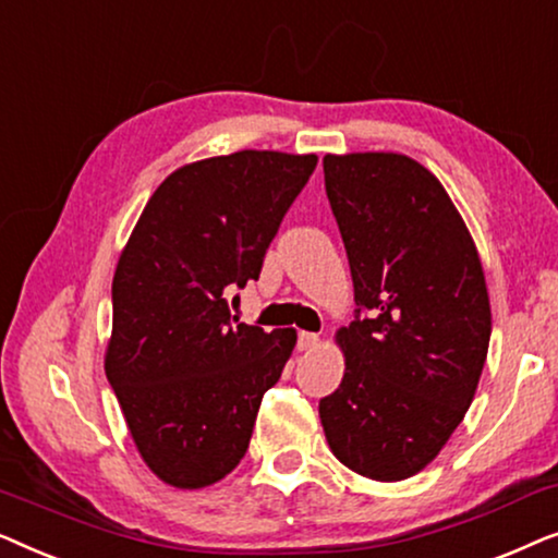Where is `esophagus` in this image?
<instances>
[{"mask_svg": "<svg viewBox=\"0 0 558 558\" xmlns=\"http://www.w3.org/2000/svg\"><path fill=\"white\" fill-rule=\"evenodd\" d=\"M317 342H319V338L315 332H300V335H296V348H300V350L317 348Z\"/></svg>", "mask_w": 558, "mask_h": 558, "instance_id": "esophagus-1", "label": "esophagus"}]
</instances>
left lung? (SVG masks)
I'll return each mask as SVG.
<instances>
[{"mask_svg":"<svg viewBox=\"0 0 558 558\" xmlns=\"http://www.w3.org/2000/svg\"><path fill=\"white\" fill-rule=\"evenodd\" d=\"M323 167L357 310L319 418L345 468L396 483L439 454L475 396L490 342L483 264L447 190L411 157L327 155Z\"/></svg>","mask_w":558,"mask_h":558,"instance_id":"8db88e82","label":"left lung"}]
</instances>
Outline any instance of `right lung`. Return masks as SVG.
Returning <instances> with one entry per match:
<instances>
[{
  "instance_id": "obj_1",
  "label": "right lung",
  "mask_w": 558,
  "mask_h": 558,
  "mask_svg": "<svg viewBox=\"0 0 558 558\" xmlns=\"http://www.w3.org/2000/svg\"><path fill=\"white\" fill-rule=\"evenodd\" d=\"M315 167V155L256 149L180 167L121 251L106 378L142 460L167 485H213L246 454L296 332L239 323L228 294L258 279Z\"/></svg>"
}]
</instances>
